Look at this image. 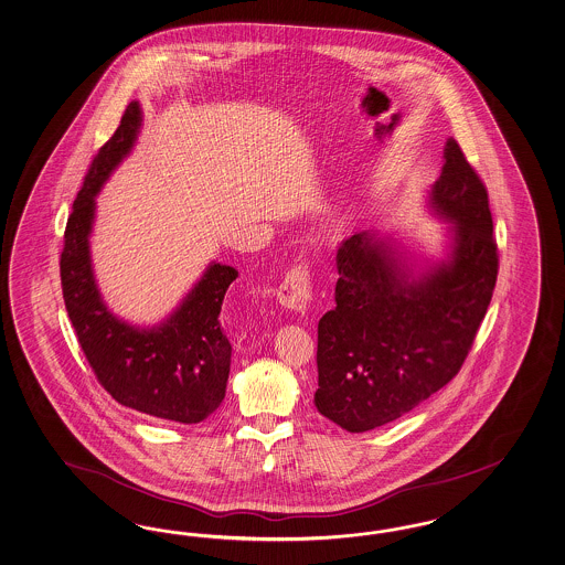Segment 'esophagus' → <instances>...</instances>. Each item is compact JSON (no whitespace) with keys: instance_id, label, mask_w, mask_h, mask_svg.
Wrapping results in <instances>:
<instances>
[{"instance_id":"1","label":"esophagus","mask_w":565,"mask_h":565,"mask_svg":"<svg viewBox=\"0 0 565 565\" xmlns=\"http://www.w3.org/2000/svg\"><path fill=\"white\" fill-rule=\"evenodd\" d=\"M279 305L288 310H294L298 315H305L310 306L312 298V288H310V274L306 265H296L290 274L286 275V279L281 281L279 290H277Z\"/></svg>"}]
</instances>
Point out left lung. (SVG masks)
<instances>
[{
    "label": "left lung",
    "mask_w": 565,
    "mask_h": 565,
    "mask_svg": "<svg viewBox=\"0 0 565 565\" xmlns=\"http://www.w3.org/2000/svg\"><path fill=\"white\" fill-rule=\"evenodd\" d=\"M427 210L450 224L443 259L415 260L376 230L353 234L337 253L335 308L319 321L315 405L353 434L395 422L452 381L493 296L488 191L452 138Z\"/></svg>",
    "instance_id": "obj_1"
}]
</instances>
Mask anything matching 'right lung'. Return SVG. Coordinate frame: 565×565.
<instances>
[{
    "label": "right lung",
    "mask_w": 565,
    "mask_h": 565,
    "mask_svg": "<svg viewBox=\"0 0 565 565\" xmlns=\"http://www.w3.org/2000/svg\"><path fill=\"white\" fill-rule=\"evenodd\" d=\"M139 129L141 107L134 100L92 160L65 226L63 300L86 360L110 397L150 417L199 424L226 397L232 345L220 310L238 271L212 260L164 321L139 327L110 312L92 267L96 195L134 150Z\"/></svg>",
    "instance_id": "right-lung-1"
}]
</instances>
